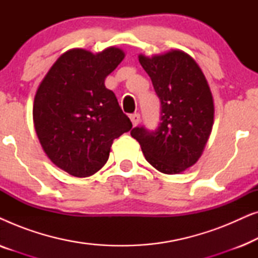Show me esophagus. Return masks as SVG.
<instances>
[{
    "mask_svg": "<svg viewBox=\"0 0 258 258\" xmlns=\"http://www.w3.org/2000/svg\"><path fill=\"white\" fill-rule=\"evenodd\" d=\"M130 121H132L133 125H137L140 123V114H132L130 115Z\"/></svg>",
    "mask_w": 258,
    "mask_h": 258,
    "instance_id": "34e87169",
    "label": "esophagus"
}]
</instances>
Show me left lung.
Instances as JSON below:
<instances>
[{
  "label": "left lung",
  "mask_w": 258,
  "mask_h": 258,
  "mask_svg": "<svg viewBox=\"0 0 258 258\" xmlns=\"http://www.w3.org/2000/svg\"><path fill=\"white\" fill-rule=\"evenodd\" d=\"M139 61L161 101L156 130L136 126L130 134L146 160L163 174H179L199 161L214 124V100L199 64L182 50Z\"/></svg>",
  "instance_id": "8db88e82"
}]
</instances>
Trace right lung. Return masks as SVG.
Instances as JSON below:
<instances>
[{"label":"right lung","instance_id":"1","mask_svg":"<svg viewBox=\"0 0 258 258\" xmlns=\"http://www.w3.org/2000/svg\"><path fill=\"white\" fill-rule=\"evenodd\" d=\"M124 52L109 47L93 54L72 49L59 56L37 88L35 132L52 163L88 177L107 163L112 141L132 129L117 98L104 86Z\"/></svg>","mask_w":258,"mask_h":258}]
</instances>
